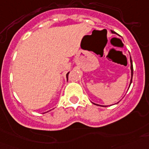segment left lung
I'll list each match as a JSON object with an SVG mask.
<instances>
[{
    "instance_id": "8db88e82",
    "label": "left lung",
    "mask_w": 149,
    "mask_h": 149,
    "mask_svg": "<svg viewBox=\"0 0 149 149\" xmlns=\"http://www.w3.org/2000/svg\"><path fill=\"white\" fill-rule=\"evenodd\" d=\"M111 32L112 33H115V32H113V31H111ZM130 61H131V82H130V85H131V82H132V78H133V64H132V60H131V58L130 59ZM118 102H117V103H118Z\"/></svg>"
}]
</instances>
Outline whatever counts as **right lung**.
I'll return each mask as SVG.
<instances>
[{"label": "right lung", "instance_id": "1", "mask_svg": "<svg viewBox=\"0 0 149 149\" xmlns=\"http://www.w3.org/2000/svg\"><path fill=\"white\" fill-rule=\"evenodd\" d=\"M68 74H69V72L68 74H67V78H68Z\"/></svg>", "mask_w": 149, "mask_h": 149}]
</instances>
